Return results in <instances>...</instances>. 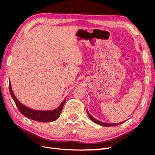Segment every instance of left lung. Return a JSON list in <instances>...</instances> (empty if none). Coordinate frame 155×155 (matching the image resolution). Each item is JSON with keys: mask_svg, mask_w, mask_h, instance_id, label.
Segmentation results:
<instances>
[{"mask_svg": "<svg viewBox=\"0 0 155 155\" xmlns=\"http://www.w3.org/2000/svg\"><path fill=\"white\" fill-rule=\"evenodd\" d=\"M87 114L89 118H90V119L93 121V122H94L97 124H99L100 125H103V126H105V127H111V126H115V125H120L122 123H124L125 121H121V122H120V123H118V124H108V123H104V122H102V121H99L97 120L96 119H95L94 117H92L90 113H89V112L88 111V110H87Z\"/></svg>", "mask_w": 155, "mask_h": 155, "instance_id": "1", "label": "left lung"}]
</instances>
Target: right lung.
Returning <instances> with one entry per match:
<instances>
[{
    "label": "right lung",
    "instance_id": "obj_1",
    "mask_svg": "<svg viewBox=\"0 0 155 155\" xmlns=\"http://www.w3.org/2000/svg\"><path fill=\"white\" fill-rule=\"evenodd\" d=\"M9 88H10L11 96L12 97L14 102L15 103L18 109L20 111L21 113L32 120L40 121V122H50V121H53L57 120L61 114V112L62 111L63 105L67 99V97H65L63 102L60 104V105L57 108V109L52 110H34L22 104L18 100L15 96L14 95L13 92L12 91L10 81V85H9Z\"/></svg>",
    "mask_w": 155,
    "mask_h": 155
}]
</instances>
